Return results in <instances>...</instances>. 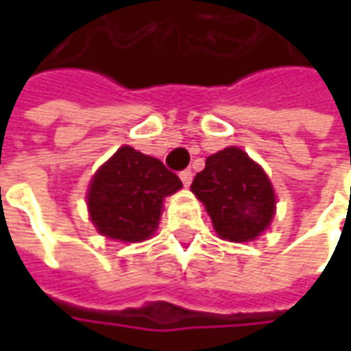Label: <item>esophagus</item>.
Here are the masks:
<instances>
[{
	"mask_svg": "<svg viewBox=\"0 0 351 351\" xmlns=\"http://www.w3.org/2000/svg\"><path fill=\"white\" fill-rule=\"evenodd\" d=\"M180 180H182V184L186 186V188L190 186L191 180H193V173H191L190 169H186V171H182V173H180Z\"/></svg>",
	"mask_w": 351,
	"mask_h": 351,
	"instance_id": "obj_1",
	"label": "esophagus"
}]
</instances>
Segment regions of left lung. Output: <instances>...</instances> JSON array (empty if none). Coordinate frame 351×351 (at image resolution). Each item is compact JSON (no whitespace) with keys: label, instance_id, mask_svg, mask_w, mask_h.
<instances>
[{"label":"left lung","instance_id":"8db88e82","mask_svg":"<svg viewBox=\"0 0 351 351\" xmlns=\"http://www.w3.org/2000/svg\"><path fill=\"white\" fill-rule=\"evenodd\" d=\"M191 191L205 205L216 233L231 243H248L271 226L274 190L248 154L229 146L208 156Z\"/></svg>","mask_w":351,"mask_h":351}]
</instances>
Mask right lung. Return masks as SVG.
I'll list each match as a JSON object with an SVG mask.
<instances>
[{"instance_id":"add662e5","label":"right lung","mask_w":351,"mask_h":351,"mask_svg":"<svg viewBox=\"0 0 351 351\" xmlns=\"http://www.w3.org/2000/svg\"><path fill=\"white\" fill-rule=\"evenodd\" d=\"M180 188V178L160 160L122 146L90 182V218L101 235L141 243L158 228L163 199Z\"/></svg>"}]
</instances>
